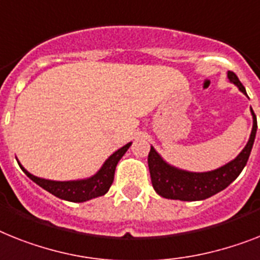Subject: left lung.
<instances>
[{
  "instance_id": "left-lung-1",
  "label": "left lung",
  "mask_w": 260,
  "mask_h": 260,
  "mask_svg": "<svg viewBox=\"0 0 260 260\" xmlns=\"http://www.w3.org/2000/svg\"><path fill=\"white\" fill-rule=\"evenodd\" d=\"M227 77L231 83L238 86V89L241 90L244 95H247L246 89L235 73L229 72ZM251 115H252V130H251L247 145L244 146V149L235 159L230 160L229 164L215 170L206 171V173H192V171L178 169L167 164L151 146L147 164H149L151 183L156 194L164 198L178 199V201H203L218 194L224 190L229 184L233 183L247 164L251 149L254 145L258 125H256V115L252 109H251Z\"/></svg>"
}]
</instances>
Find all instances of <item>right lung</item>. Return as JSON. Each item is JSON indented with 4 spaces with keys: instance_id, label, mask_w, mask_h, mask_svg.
<instances>
[{
    "instance_id": "1",
    "label": "right lung",
    "mask_w": 260,
    "mask_h": 260,
    "mask_svg": "<svg viewBox=\"0 0 260 260\" xmlns=\"http://www.w3.org/2000/svg\"><path fill=\"white\" fill-rule=\"evenodd\" d=\"M130 146H132V142H128L127 145H125L121 149H118L115 153L111 154L93 177L86 178V179H78V181L61 182L44 179V178L36 177L33 174H30L19 162L18 165L31 181L36 182L38 186H41L44 190L49 191L57 198L76 203L86 202V201L96 198V197H102V195L109 191L111 183L114 181L115 167H117L119 159L125 155Z\"/></svg>"
}]
</instances>
